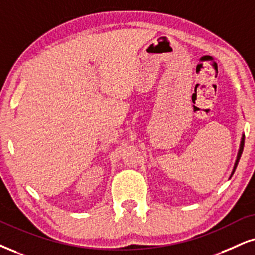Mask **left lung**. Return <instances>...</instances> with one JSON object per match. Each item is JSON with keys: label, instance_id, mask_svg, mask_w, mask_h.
<instances>
[{"label": "left lung", "instance_id": "8db88e82", "mask_svg": "<svg viewBox=\"0 0 255 255\" xmlns=\"http://www.w3.org/2000/svg\"><path fill=\"white\" fill-rule=\"evenodd\" d=\"M244 145H245V136L243 134V138H241V142H240V149H239V152H238V157H237V161H235V164H234V168H233V171H232V175L234 174L235 169H237L238 166V163H239V159H240L241 157V153H243V150H244ZM231 175V176H232Z\"/></svg>", "mask_w": 255, "mask_h": 255}]
</instances>
